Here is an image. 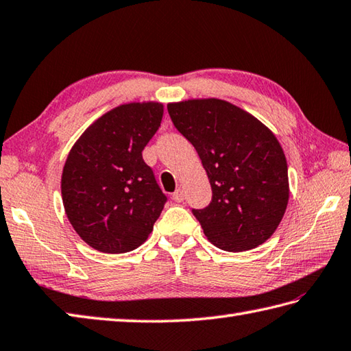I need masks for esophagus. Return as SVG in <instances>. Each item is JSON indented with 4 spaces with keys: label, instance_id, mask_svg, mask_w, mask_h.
<instances>
[{
    "label": "esophagus",
    "instance_id": "obj_1",
    "mask_svg": "<svg viewBox=\"0 0 351 351\" xmlns=\"http://www.w3.org/2000/svg\"><path fill=\"white\" fill-rule=\"evenodd\" d=\"M171 199H173L175 202H182L184 201V190L182 189H178L173 195H171Z\"/></svg>",
    "mask_w": 351,
    "mask_h": 351
}]
</instances>
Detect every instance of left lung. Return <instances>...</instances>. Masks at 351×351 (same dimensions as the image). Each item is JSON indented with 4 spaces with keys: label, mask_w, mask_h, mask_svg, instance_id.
Instances as JSON below:
<instances>
[{
    "label": "left lung",
    "mask_w": 351,
    "mask_h": 351,
    "mask_svg": "<svg viewBox=\"0 0 351 351\" xmlns=\"http://www.w3.org/2000/svg\"><path fill=\"white\" fill-rule=\"evenodd\" d=\"M173 126L201 158L211 202L193 208L204 234L223 251L256 248L277 230L289 201L287 162L269 129L219 99L167 106Z\"/></svg>",
    "instance_id": "left-lung-1"
}]
</instances>
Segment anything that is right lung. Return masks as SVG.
I'll return each mask as SVG.
<instances>
[{
  "instance_id": "right-lung-1",
  "label": "right lung",
  "mask_w": 351,
  "mask_h": 351,
  "mask_svg": "<svg viewBox=\"0 0 351 351\" xmlns=\"http://www.w3.org/2000/svg\"><path fill=\"white\" fill-rule=\"evenodd\" d=\"M161 103H129L101 115L66 158L62 199L91 248L121 254L146 242L167 202L143 150L161 125Z\"/></svg>"
}]
</instances>
